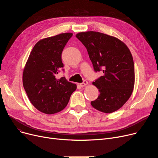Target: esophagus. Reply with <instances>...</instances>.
I'll use <instances>...</instances> for the list:
<instances>
[{
  "mask_svg": "<svg viewBox=\"0 0 158 158\" xmlns=\"http://www.w3.org/2000/svg\"><path fill=\"white\" fill-rule=\"evenodd\" d=\"M87 84H88V81H86V80H85V81H83V83H80V86H81V87H83V86H85V85H86Z\"/></svg>",
  "mask_w": 158,
  "mask_h": 158,
  "instance_id": "esophagus-1",
  "label": "esophagus"
}]
</instances>
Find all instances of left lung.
<instances>
[{"instance_id": "8db88e82", "label": "left lung", "mask_w": 158, "mask_h": 158, "mask_svg": "<svg viewBox=\"0 0 158 158\" xmlns=\"http://www.w3.org/2000/svg\"><path fill=\"white\" fill-rule=\"evenodd\" d=\"M76 37L87 50L94 72L103 73L93 83L100 94L91 105L107 114L119 110L130 98L135 85L134 62L129 49L119 39L99 32H81Z\"/></svg>"}]
</instances>
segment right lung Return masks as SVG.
Here are the masks:
<instances>
[{
  "label": "right lung",
  "instance_id": "add662e5",
  "mask_svg": "<svg viewBox=\"0 0 158 158\" xmlns=\"http://www.w3.org/2000/svg\"><path fill=\"white\" fill-rule=\"evenodd\" d=\"M73 34L61 33L39 40L29 54L23 72V88L39 111L53 114L64 110L77 89L65 77L56 74L64 67L62 53ZM64 71V69H62Z\"/></svg>",
  "mask_w": 158,
  "mask_h": 158
}]
</instances>
